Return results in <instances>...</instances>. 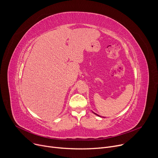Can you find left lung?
Listing matches in <instances>:
<instances>
[{"instance_id":"left-lung-1","label":"left lung","mask_w":158,"mask_h":158,"mask_svg":"<svg viewBox=\"0 0 158 158\" xmlns=\"http://www.w3.org/2000/svg\"><path fill=\"white\" fill-rule=\"evenodd\" d=\"M92 112H93V113H94V114H96V116H100V117H102V118H106V117H102V116H100V115H98V114H96V113H95V112H93V111H92Z\"/></svg>"}]
</instances>
